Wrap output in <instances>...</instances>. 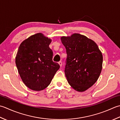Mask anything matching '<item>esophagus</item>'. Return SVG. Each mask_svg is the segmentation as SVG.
<instances>
[{
  "instance_id": "esophagus-1",
  "label": "esophagus",
  "mask_w": 120,
  "mask_h": 120,
  "mask_svg": "<svg viewBox=\"0 0 120 120\" xmlns=\"http://www.w3.org/2000/svg\"><path fill=\"white\" fill-rule=\"evenodd\" d=\"M58 64L60 65V67H62V65H63V64H62V62H61V61H60L59 62H58Z\"/></svg>"
}]
</instances>
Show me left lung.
I'll return each mask as SVG.
<instances>
[{
    "instance_id": "8db88e82",
    "label": "left lung",
    "mask_w": 120,
    "mask_h": 120,
    "mask_svg": "<svg viewBox=\"0 0 120 120\" xmlns=\"http://www.w3.org/2000/svg\"><path fill=\"white\" fill-rule=\"evenodd\" d=\"M67 57L65 74L75 91L84 92L97 81L101 74L102 55L93 40L79 34L60 38Z\"/></svg>"
}]
</instances>
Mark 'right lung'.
<instances>
[{
	"label": "right lung",
	"mask_w": 120,
	"mask_h": 120,
	"mask_svg": "<svg viewBox=\"0 0 120 120\" xmlns=\"http://www.w3.org/2000/svg\"><path fill=\"white\" fill-rule=\"evenodd\" d=\"M51 39L42 33L29 37L21 43L15 57L18 72L24 83L33 91L43 90L50 84L60 65L52 60Z\"/></svg>",
	"instance_id": "obj_1"
}]
</instances>
